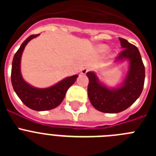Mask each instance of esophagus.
<instances>
[{
	"instance_id": "1",
	"label": "esophagus",
	"mask_w": 156,
	"mask_h": 156,
	"mask_svg": "<svg viewBox=\"0 0 156 156\" xmlns=\"http://www.w3.org/2000/svg\"><path fill=\"white\" fill-rule=\"evenodd\" d=\"M90 69L89 68V67H85V68L82 69V70H81V73H82V74H86L87 73L89 70H90Z\"/></svg>"
}]
</instances>
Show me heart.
<instances>
[{"label": "heart", "mask_w": 156, "mask_h": 156, "mask_svg": "<svg viewBox=\"0 0 156 156\" xmlns=\"http://www.w3.org/2000/svg\"><path fill=\"white\" fill-rule=\"evenodd\" d=\"M108 48H109V47H108V45L102 44V45H100V46L98 47V50L100 51L101 52H105L106 51H108Z\"/></svg>", "instance_id": "obj_1"}]
</instances>
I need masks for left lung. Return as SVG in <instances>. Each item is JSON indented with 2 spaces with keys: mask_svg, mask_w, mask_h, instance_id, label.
<instances>
[{
  "mask_svg": "<svg viewBox=\"0 0 156 156\" xmlns=\"http://www.w3.org/2000/svg\"><path fill=\"white\" fill-rule=\"evenodd\" d=\"M123 48L115 62L127 60L129 68L126 78L118 87H108L99 80L94 72H87L88 98L97 110L105 113H118L135 102L142 92L145 70L137 48L119 37Z\"/></svg>",
  "mask_w": 156,
  "mask_h": 156,
  "instance_id": "8db88e82",
  "label": "left lung"
}]
</instances>
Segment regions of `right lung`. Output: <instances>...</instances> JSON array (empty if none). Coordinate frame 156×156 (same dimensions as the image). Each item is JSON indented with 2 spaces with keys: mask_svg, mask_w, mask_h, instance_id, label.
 <instances>
[{
  "mask_svg": "<svg viewBox=\"0 0 156 156\" xmlns=\"http://www.w3.org/2000/svg\"><path fill=\"white\" fill-rule=\"evenodd\" d=\"M39 35L30 36L15 54L12 61L11 79L14 90L27 107L35 111H47L53 109L61 104L66 91L75 83L78 75L66 77L56 84L47 88L34 87L24 80L20 69L22 55L27 44Z\"/></svg>",
  "mask_w": 156,
  "mask_h": 156,
  "instance_id": "right-lung-1",
  "label": "right lung"
}]
</instances>
